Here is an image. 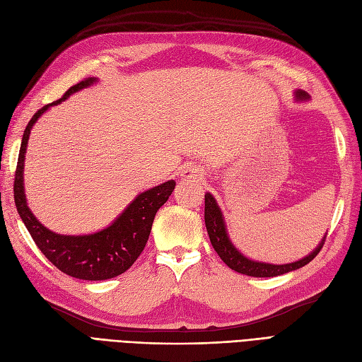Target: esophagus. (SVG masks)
Masks as SVG:
<instances>
[{
  "label": "esophagus",
  "mask_w": 362,
  "mask_h": 362,
  "mask_svg": "<svg viewBox=\"0 0 362 362\" xmlns=\"http://www.w3.org/2000/svg\"><path fill=\"white\" fill-rule=\"evenodd\" d=\"M181 178L184 180H201L204 177V172L199 166H193V164H185L180 170Z\"/></svg>",
  "instance_id": "obj_1"
}]
</instances>
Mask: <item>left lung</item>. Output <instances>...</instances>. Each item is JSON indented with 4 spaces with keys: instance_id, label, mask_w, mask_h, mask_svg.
<instances>
[{
    "instance_id": "obj_1",
    "label": "left lung",
    "mask_w": 362,
    "mask_h": 362,
    "mask_svg": "<svg viewBox=\"0 0 362 362\" xmlns=\"http://www.w3.org/2000/svg\"><path fill=\"white\" fill-rule=\"evenodd\" d=\"M294 100L296 101H308L310 95L303 92V90H296L294 92ZM205 226L208 235H210V242L217 252V255L222 258L225 264L233 269L242 275L247 276H255V278H272V276H279L284 275V273H288L293 270H298L303 266L308 264L310 261L315 258V255L319 254L326 235L322 238V242L319 243L313 252H310L308 255L298 259L288 262V264H270V262H262V261H255L250 259L246 255H243L231 242L229 238V234L226 231V223L222 214L221 206L217 205L214 196L211 193L205 194Z\"/></svg>"
}]
</instances>
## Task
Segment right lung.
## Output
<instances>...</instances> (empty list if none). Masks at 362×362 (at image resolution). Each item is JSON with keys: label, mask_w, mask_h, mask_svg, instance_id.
Segmentation results:
<instances>
[{"label": "right lung", "mask_w": 362, "mask_h": 362, "mask_svg": "<svg viewBox=\"0 0 362 362\" xmlns=\"http://www.w3.org/2000/svg\"><path fill=\"white\" fill-rule=\"evenodd\" d=\"M96 81L98 78H87L72 86L59 101L42 107L31 117L21 141L13 185L16 210L42 254L63 273L86 281L110 279L134 264L141 250L145 249L157 211L166 204L175 189V181L170 180L141 192L110 225L93 234H57L43 226L31 213L24 190V161L31 128L48 108L63 103L71 95L90 87Z\"/></svg>", "instance_id": "obj_1"}]
</instances>
